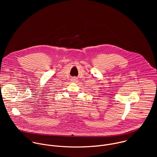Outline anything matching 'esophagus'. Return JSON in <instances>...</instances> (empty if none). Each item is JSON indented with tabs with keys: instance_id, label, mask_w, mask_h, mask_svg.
<instances>
[{
	"instance_id": "obj_1",
	"label": "esophagus",
	"mask_w": 157,
	"mask_h": 157,
	"mask_svg": "<svg viewBox=\"0 0 157 157\" xmlns=\"http://www.w3.org/2000/svg\"><path fill=\"white\" fill-rule=\"evenodd\" d=\"M71 81H72V82H76L78 81V78H77V77H76V76L73 77V78H71Z\"/></svg>"
}]
</instances>
